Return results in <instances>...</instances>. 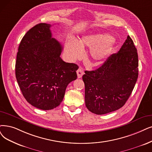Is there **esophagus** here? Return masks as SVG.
Instances as JSON below:
<instances>
[{
  "mask_svg": "<svg viewBox=\"0 0 152 152\" xmlns=\"http://www.w3.org/2000/svg\"><path fill=\"white\" fill-rule=\"evenodd\" d=\"M77 74L78 78H82V75L84 74V72H83V70L82 69H78L77 70Z\"/></svg>",
  "mask_w": 152,
  "mask_h": 152,
  "instance_id": "obj_1",
  "label": "esophagus"
}]
</instances>
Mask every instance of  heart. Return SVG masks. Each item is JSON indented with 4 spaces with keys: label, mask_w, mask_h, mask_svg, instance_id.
I'll list each match as a JSON object with an SVG mask.
<instances>
[{
    "label": "heart",
    "mask_w": 152,
    "mask_h": 152,
    "mask_svg": "<svg viewBox=\"0 0 152 152\" xmlns=\"http://www.w3.org/2000/svg\"><path fill=\"white\" fill-rule=\"evenodd\" d=\"M115 39L105 34H92L83 36L77 41L69 39L66 42L65 52L71 60L80 58L83 55V48H91L90 57L94 65H99L104 61L112 50Z\"/></svg>",
    "instance_id": "1"
}]
</instances>
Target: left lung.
<instances>
[{"label":"left lung","instance_id":"obj_1","mask_svg":"<svg viewBox=\"0 0 152 152\" xmlns=\"http://www.w3.org/2000/svg\"><path fill=\"white\" fill-rule=\"evenodd\" d=\"M137 50L128 35L120 50L100 68L85 71V102L88 110L103 115L118 110L129 99L138 78Z\"/></svg>","mask_w":152,"mask_h":152}]
</instances>
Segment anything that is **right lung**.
<instances>
[{
    "mask_svg": "<svg viewBox=\"0 0 152 152\" xmlns=\"http://www.w3.org/2000/svg\"><path fill=\"white\" fill-rule=\"evenodd\" d=\"M50 24L39 23L22 38L15 76L23 96L32 106L52 110L63 100L69 83L77 79V65L60 57L63 47L52 37Z\"/></svg>",
    "mask_w": 152,
    "mask_h": 152,
    "instance_id": "right-lung-1",
    "label": "right lung"
}]
</instances>
